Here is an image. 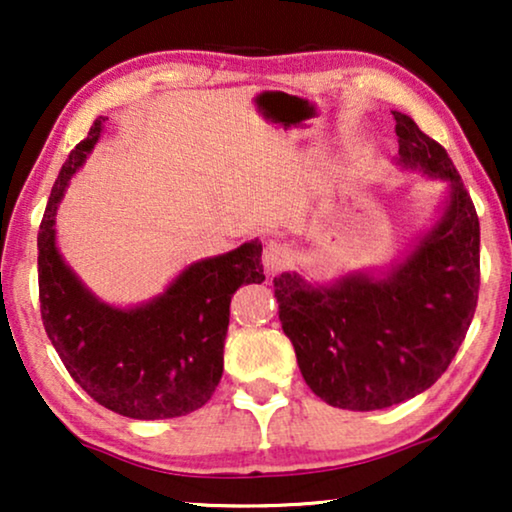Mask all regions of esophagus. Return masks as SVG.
Returning a JSON list of instances; mask_svg holds the SVG:
<instances>
[{"label":"esophagus","instance_id":"1","mask_svg":"<svg viewBox=\"0 0 512 512\" xmlns=\"http://www.w3.org/2000/svg\"><path fill=\"white\" fill-rule=\"evenodd\" d=\"M293 261V249L284 242H268L263 249V265L270 275L275 272H282L284 268H289Z\"/></svg>","mask_w":512,"mask_h":512}]
</instances>
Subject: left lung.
Wrapping results in <instances>:
<instances>
[{
	"label": "left lung",
	"mask_w": 512,
	"mask_h": 512,
	"mask_svg": "<svg viewBox=\"0 0 512 512\" xmlns=\"http://www.w3.org/2000/svg\"><path fill=\"white\" fill-rule=\"evenodd\" d=\"M396 121L403 170L447 184L440 219L384 272L331 284L275 277L279 321L307 387L333 408L382 410L445 373L471 326L480 286V221L457 167L408 114Z\"/></svg>",
	"instance_id": "left-lung-1"
}]
</instances>
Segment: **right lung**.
<instances>
[{
    "label": "right lung",
    "mask_w": 512,
    "mask_h": 512,
    "mask_svg": "<svg viewBox=\"0 0 512 512\" xmlns=\"http://www.w3.org/2000/svg\"><path fill=\"white\" fill-rule=\"evenodd\" d=\"M107 118L90 125L55 179L39 226V303L44 328L74 382L130 419H170L212 398L223 373L230 298L261 284V242L202 258L142 305L104 303L76 277L55 242V214L69 179L95 149Z\"/></svg>",
    "instance_id": "1"
}]
</instances>
